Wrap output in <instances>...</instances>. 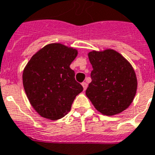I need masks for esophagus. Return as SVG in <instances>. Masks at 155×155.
<instances>
[{"instance_id":"34e87169","label":"esophagus","mask_w":155,"mask_h":155,"mask_svg":"<svg viewBox=\"0 0 155 155\" xmlns=\"http://www.w3.org/2000/svg\"><path fill=\"white\" fill-rule=\"evenodd\" d=\"M81 85H82V86H83L84 91H86V89L87 88V86H88V84L86 83V82H82V83H81Z\"/></svg>"}]
</instances>
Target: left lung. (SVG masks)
I'll return each mask as SVG.
<instances>
[{
	"label": "left lung",
	"instance_id": "8db88e82",
	"mask_svg": "<svg viewBox=\"0 0 155 155\" xmlns=\"http://www.w3.org/2000/svg\"><path fill=\"white\" fill-rule=\"evenodd\" d=\"M93 70L86 94L97 111L103 115L120 113L134 101L137 80L134 68L113 49L90 51Z\"/></svg>",
	"mask_w": 155,
	"mask_h": 155
}]
</instances>
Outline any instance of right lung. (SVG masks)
<instances>
[{"label":"right lung","mask_w":155,"mask_h":155,"mask_svg":"<svg viewBox=\"0 0 155 155\" xmlns=\"http://www.w3.org/2000/svg\"><path fill=\"white\" fill-rule=\"evenodd\" d=\"M77 56L76 48L49 44L34 54L24 68V90L31 105L42 117L51 120L64 117L83 91L69 67Z\"/></svg>","instance_id":"add662e5"}]
</instances>
